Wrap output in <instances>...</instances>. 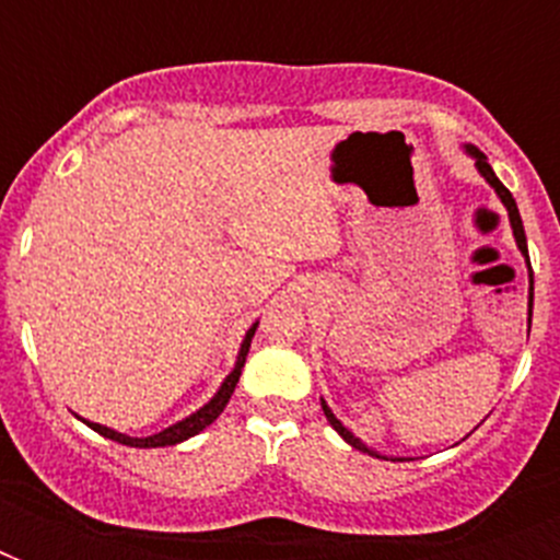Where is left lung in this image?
Returning a JSON list of instances; mask_svg holds the SVG:
<instances>
[{
  "label": "left lung",
  "mask_w": 560,
  "mask_h": 560,
  "mask_svg": "<svg viewBox=\"0 0 560 560\" xmlns=\"http://www.w3.org/2000/svg\"><path fill=\"white\" fill-rule=\"evenodd\" d=\"M465 153H468L470 160H474V165H477V171H479V174H482V179H486L488 186L494 188L497 197H500V202H503L505 211H509V223H512L514 241H517V249H521L523 258H526V267H529V325H532V299H535V279H532L529 246H526V232H523V220H521V211H517V202H514L512 191H509V188H505L503 183H500V179H497L494 168H491V165H488V156H486V153L479 151V148H474V144H465ZM323 412H325V418H328V421H331L334 430H337V433H340L342 439H346V442L351 444V447H358V451H363V453H372V456H377V459H386V456H381V453L372 451V447H366V444L360 442L358 435L351 433L349 427L342 424L340 418L334 416L331 407H328V404H325V400H323Z\"/></svg>",
  "instance_id": "left-lung-1"
}]
</instances>
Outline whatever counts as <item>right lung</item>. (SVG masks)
I'll use <instances>...</instances> for the list:
<instances>
[{
	"label": "right lung",
	"mask_w": 560,
	"mask_h": 560,
	"mask_svg": "<svg viewBox=\"0 0 560 560\" xmlns=\"http://www.w3.org/2000/svg\"><path fill=\"white\" fill-rule=\"evenodd\" d=\"M255 328H258V323L246 331L244 342H241V351H237V360H235V369L226 374V381L220 383V389L214 392V398L209 400V404H202L197 412H191L188 418H183V421H177V424L165 427L162 433H153V435H144V439H136V435H127V433H118V430H109V427L104 424H92V421H86V427H92L95 433H101L104 439H113V442L118 444H127V447H171V444H179L186 442V439H191V435H197L200 430H206V427L214 421V418L223 412V407L229 404V398H232V392H235L237 386V377H241V369H244L246 363V354H249V342H253L255 337Z\"/></svg>",
	"instance_id": "right-lung-1"
}]
</instances>
